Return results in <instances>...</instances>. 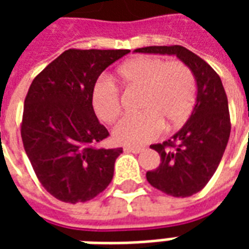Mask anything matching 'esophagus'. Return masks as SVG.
Returning <instances> with one entry per match:
<instances>
[{
	"instance_id": "obj_1",
	"label": "esophagus",
	"mask_w": 249,
	"mask_h": 249,
	"mask_svg": "<svg viewBox=\"0 0 249 249\" xmlns=\"http://www.w3.org/2000/svg\"><path fill=\"white\" fill-rule=\"evenodd\" d=\"M125 152H132V153H140V152L144 151V146H132V145H126L124 146Z\"/></svg>"
}]
</instances>
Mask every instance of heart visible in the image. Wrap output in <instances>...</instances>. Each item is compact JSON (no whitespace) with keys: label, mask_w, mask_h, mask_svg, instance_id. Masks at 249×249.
<instances>
[{"label":"heart","mask_w":249,"mask_h":249,"mask_svg":"<svg viewBox=\"0 0 249 249\" xmlns=\"http://www.w3.org/2000/svg\"><path fill=\"white\" fill-rule=\"evenodd\" d=\"M117 76L129 89L142 90V113L121 120L113 130L114 141L141 145L159 137L165 124L168 129H176L189 119L196 101V80L185 62L140 56L120 66ZM92 107L98 119L112 124L121 114L119 90L109 81L97 82Z\"/></svg>","instance_id":"1"}]
</instances>
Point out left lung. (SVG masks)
Here are the masks:
<instances>
[{
	"mask_svg": "<svg viewBox=\"0 0 249 249\" xmlns=\"http://www.w3.org/2000/svg\"><path fill=\"white\" fill-rule=\"evenodd\" d=\"M139 53L176 54L197 82L196 105L191 117L171 140L153 144L160 165L146 172V180L173 197L200 192L219 167L231 133L228 100L219 74L193 52L180 45L139 48Z\"/></svg>",
	"mask_w": 249,
	"mask_h": 249,
	"instance_id": "obj_1",
	"label": "left lung"
}]
</instances>
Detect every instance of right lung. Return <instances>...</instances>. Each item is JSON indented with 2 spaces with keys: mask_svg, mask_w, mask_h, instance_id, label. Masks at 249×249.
<instances>
[{
  "mask_svg": "<svg viewBox=\"0 0 249 249\" xmlns=\"http://www.w3.org/2000/svg\"><path fill=\"white\" fill-rule=\"evenodd\" d=\"M130 51L68 49L35 77L25 97L21 137L37 178L64 203H85L113 178L123 148L98 144L109 136L92 107L98 76Z\"/></svg>",
  "mask_w": 249,
  "mask_h": 249,
  "instance_id": "add662e5",
  "label": "right lung"
}]
</instances>
